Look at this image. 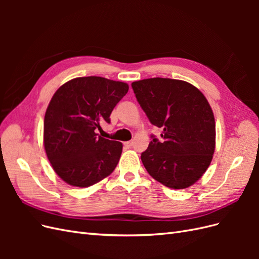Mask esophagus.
<instances>
[{"label": "esophagus", "mask_w": 259, "mask_h": 259, "mask_svg": "<svg viewBox=\"0 0 259 259\" xmlns=\"http://www.w3.org/2000/svg\"><path fill=\"white\" fill-rule=\"evenodd\" d=\"M124 146L126 147V148H132V147H133V142H126V143H124Z\"/></svg>", "instance_id": "esophagus-1"}]
</instances>
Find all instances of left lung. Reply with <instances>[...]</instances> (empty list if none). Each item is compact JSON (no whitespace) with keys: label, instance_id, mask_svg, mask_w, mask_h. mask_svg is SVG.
Listing matches in <instances>:
<instances>
[{"label":"left lung","instance_id":"left-lung-1","mask_svg":"<svg viewBox=\"0 0 259 259\" xmlns=\"http://www.w3.org/2000/svg\"><path fill=\"white\" fill-rule=\"evenodd\" d=\"M137 101L161 139L152 136L142 153L150 176L171 189L192 186L205 173L215 151V119L207 99L192 84L164 77L132 83Z\"/></svg>","mask_w":259,"mask_h":259}]
</instances>
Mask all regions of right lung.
<instances>
[{
  "instance_id": "obj_1",
  "label": "right lung",
  "mask_w": 259,
  "mask_h": 259,
  "mask_svg": "<svg viewBox=\"0 0 259 259\" xmlns=\"http://www.w3.org/2000/svg\"><path fill=\"white\" fill-rule=\"evenodd\" d=\"M128 85L101 76L75 77L54 94L44 117V148L65 183L85 188L110 175L123 145L100 137V125L110 123Z\"/></svg>"
}]
</instances>
